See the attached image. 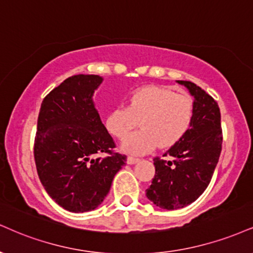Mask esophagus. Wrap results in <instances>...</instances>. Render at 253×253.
I'll use <instances>...</instances> for the list:
<instances>
[{
	"label": "esophagus",
	"instance_id": "34e87169",
	"mask_svg": "<svg viewBox=\"0 0 253 253\" xmlns=\"http://www.w3.org/2000/svg\"><path fill=\"white\" fill-rule=\"evenodd\" d=\"M139 161V158H134L132 156H129L127 158V164H129V165H133V164H136Z\"/></svg>",
	"mask_w": 253,
	"mask_h": 253
}]
</instances>
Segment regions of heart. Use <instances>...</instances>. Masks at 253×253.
Returning a JSON list of instances; mask_svg holds the SVG:
<instances>
[{
	"label": "heart",
	"instance_id": "heart-1",
	"mask_svg": "<svg viewBox=\"0 0 253 253\" xmlns=\"http://www.w3.org/2000/svg\"><path fill=\"white\" fill-rule=\"evenodd\" d=\"M127 106H118L105 120L107 132L124 139L139 120L142 129L125 139L123 150L144 154L158 145L172 147L180 142L192 127L194 103L190 96L159 86H144L127 96Z\"/></svg>",
	"mask_w": 253,
	"mask_h": 253
}]
</instances>
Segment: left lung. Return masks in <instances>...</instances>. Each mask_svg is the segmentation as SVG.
Returning <instances> with one entry per match:
<instances>
[{
    "instance_id": "1",
    "label": "left lung",
    "mask_w": 253,
    "mask_h": 253,
    "mask_svg": "<svg viewBox=\"0 0 253 253\" xmlns=\"http://www.w3.org/2000/svg\"><path fill=\"white\" fill-rule=\"evenodd\" d=\"M194 97L192 127L180 142L163 157L153 159L156 175L146 196L154 205L178 210L190 205L204 193L211 181L223 144L220 109L205 90L191 81H178Z\"/></svg>"
}]
</instances>
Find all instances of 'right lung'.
I'll list each match as a JSON object with an SVG mask.
<instances>
[{"mask_svg": "<svg viewBox=\"0 0 253 253\" xmlns=\"http://www.w3.org/2000/svg\"><path fill=\"white\" fill-rule=\"evenodd\" d=\"M99 75L66 79L41 103L34 142L36 169L49 197L67 211L96 209L107 196L127 157L113 152L114 140L94 107ZM107 153L105 158L96 154Z\"/></svg>", "mask_w": 253, "mask_h": 253, "instance_id": "1", "label": "right lung"}]
</instances>
